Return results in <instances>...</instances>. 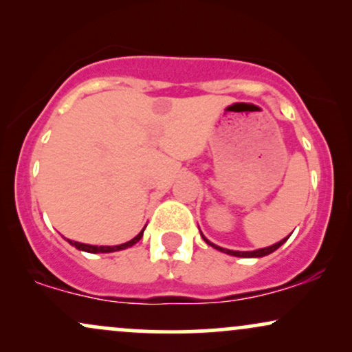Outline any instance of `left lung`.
Wrapping results in <instances>:
<instances>
[{"label":"left lung","mask_w":352,"mask_h":352,"mask_svg":"<svg viewBox=\"0 0 352 352\" xmlns=\"http://www.w3.org/2000/svg\"><path fill=\"white\" fill-rule=\"evenodd\" d=\"M200 235H201V232H200ZM201 238H204V240L207 241V243H208L210 246H213V248L218 250V252H223V253H227V254H232V256H240V258H261V256H266V254L273 253L274 250L280 248V246H281L283 243H285L286 240H288L289 235L286 236V238H283V240L278 241V243H274V245H272V246H266V248L254 250V252H233V250H227V248H221V246H218V245H213L212 241H208L207 238H205L204 235H201Z\"/></svg>","instance_id":"obj_1"}]
</instances>
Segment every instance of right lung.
I'll use <instances>...</instances> for the list:
<instances>
[{"label": "right lung", "mask_w": 352, "mask_h": 352, "mask_svg": "<svg viewBox=\"0 0 352 352\" xmlns=\"http://www.w3.org/2000/svg\"><path fill=\"white\" fill-rule=\"evenodd\" d=\"M145 230V228H144ZM144 230L139 233V235L132 238L131 241H125L122 245H116V246H96V245H86V243H79V241H72V240H67L72 246H76V248L80 250V252H87V253H112V252H119V250H125L129 248V246L135 245L137 241L140 240L144 235Z\"/></svg>", "instance_id": "1"}]
</instances>
